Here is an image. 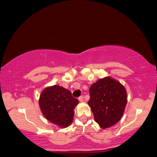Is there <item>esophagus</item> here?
<instances>
[{"label":"esophagus","mask_w":157,"mask_h":157,"mask_svg":"<svg viewBox=\"0 0 157 157\" xmlns=\"http://www.w3.org/2000/svg\"><path fill=\"white\" fill-rule=\"evenodd\" d=\"M78 100H79V101H80V102H83V101H84V97H83V96H79V98H78Z\"/></svg>","instance_id":"obj_1"}]
</instances>
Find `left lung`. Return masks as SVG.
Segmentation results:
<instances>
[{"label":"left lung","instance_id":"8db88e82","mask_svg":"<svg viewBox=\"0 0 157 157\" xmlns=\"http://www.w3.org/2000/svg\"><path fill=\"white\" fill-rule=\"evenodd\" d=\"M90 106L95 121L101 128L115 125L121 119L127 104L126 90L110 77L100 79L90 88Z\"/></svg>","mask_w":157,"mask_h":157}]
</instances>
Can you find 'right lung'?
I'll use <instances>...</instances> for the list:
<instances>
[{"instance_id": "add662e5", "label": "right lung", "mask_w": 157, "mask_h": 157, "mask_svg": "<svg viewBox=\"0 0 157 157\" xmlns=\"http://www.w3.org/2000/svg\"><path fill=\"white\" fill-rule=\"evenodd\" d=\"M78 103L71 92L58 85L45 88L39 99L43 115L61 128H67L71 124L74 116L73 110Z\"/></svg>"}]
</instances>
